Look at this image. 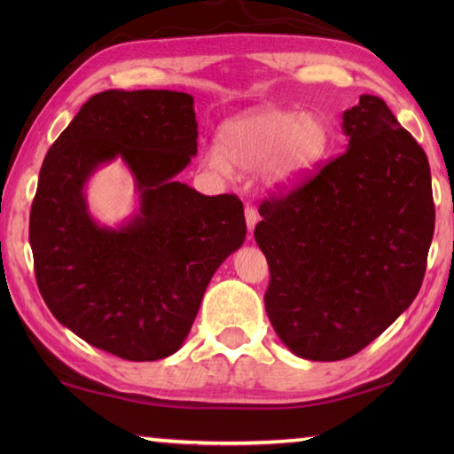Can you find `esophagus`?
Returning a JSON list of instances; mask_svg holds the SVG:
<instances>
[{
  "instance_id": "1",
  "label": "esophagus",
  "mask_w": 454,
  "mask_h": 454,
  "mask_svg": "<svg viewBox=\"0 0 454 454\" xmlns=\"http://www.w3.org/2000/svg\"><path fill=\"white\" fill-rule=\"evenodd\" d=\"M244 214H246V226H248V230H250V232H252V230H254V226L258 224V220H260V216H258V212H256V208H254V206L246 204V208H244Z\"/></svg>"
}]
</instances>
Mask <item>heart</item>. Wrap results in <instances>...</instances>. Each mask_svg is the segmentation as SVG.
I'll list each match as a JSON object with an SVG mask.
<instances>
[{"label":"heart","instance_id":"obj_1","mask_svg":"<svg viewBox=\"0 0 454 454\" xmlns=\"http://www.w3.org/2000/svg\"><path fill=\"white\" fill-rule=\"evenodd\" d=\"M330 144L328 124L317 114L258 107L222 124L218 148L204 152V166L220 176L258 170L268 188H282L312 170Z\"/></svg>","mask_w":454,"mask_h":454}]
</instances>
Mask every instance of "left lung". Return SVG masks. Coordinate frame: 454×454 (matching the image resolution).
Returning <instances> with one entry per match:
<instances>
[{
  "mask_svg": "<svg viewBox=\"0 0 454 454\" xmlns=\"http://www.w3.org/2000/svg\"><path fill=\"white\" fill-rule=\"evenodd\" d=\"M348 148L288 194L260 204L276 334L309 360H342L417 298L434 232L425 150L376 96L342 114Z\"/></svg>",
  "mask_w": 454,
  "mask_h": 454,
  "instance_id": "1",
  "label": "left lung"
}]
</instances>
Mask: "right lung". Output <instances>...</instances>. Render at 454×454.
<instances>
[{"instance_id": "right-lung-1", "label": "right lung", "mask_w": 454, "mask_h": 454, "mask_svg": "<svg viewBox=\"0 0 454 454\" xmlns=\"http://www.w3.org/2000/svg\"><path fill=\"white\" fill-rule=\"evenodd\" d=\"M194 98L170 90L91 96L45 156L29 212L37 288L53 317L91 347L145 363L174 355L214 272L246 238L234 194L204 196L174 178L198 152ZM121 157L141 210L106 229L82 186Z\"/></svg>"}]
</instances>
